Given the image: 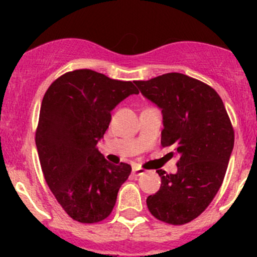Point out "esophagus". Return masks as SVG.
<instances>
[{
  "instance_id": "1",
  "label": "esophagus",
  "mask_w": 257,
  "mask_h": 257,
  "mask_svg": "<svg viewBox=\"0 0 257 257\" xmlns=\"http://www.w3.org/2000/svg\"><path fill=\"white\" fill-rule=\"evenodd\" d=\"M132 173H133L134 177H139V175H143L145 173L144 169H142V168H138V167H134L133 169H132Z\"/></svg>"
}]
</instances>
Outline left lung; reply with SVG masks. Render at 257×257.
<instances>
[{
    "label": "left lung",
    "instance_id": "obj_1",
    "mask_svg": "<svg viewBox=\"0 0 257 257\" xmlns=\"http://www.w3.org/2000/svg\"><path fill=\"white\" fill-rule=\"evenodd\" d=\"M134 83L162 110V145L179 155L175 174L157 170L162 185L148 196V209L160 221L186 224L208 208L221 186L234 149L231 121L220 95L185 74Z\"/></svg>",
    "mask_w": 257,
    "mask_h": 257
}]
</instances>
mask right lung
Here are the masks:
<instances>
[{"label":"right lung","instance_id":"1","mask_svg":"<svg viewBox=\"0 0 257 257\" xmlns=\"http://www.w3.org/2000/svg\"><path fill=\"white\" fill-rule=\"evenodd\" d=\"M138 93L132 82L77 69L54 80L43 97L36 132L41 167L57 201L76 221H102L115 205L132 168L108 162L97 144L110 112Z\"/></svg>","mask_w":257,"mask_h":257}]
</instances>
